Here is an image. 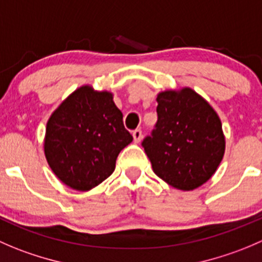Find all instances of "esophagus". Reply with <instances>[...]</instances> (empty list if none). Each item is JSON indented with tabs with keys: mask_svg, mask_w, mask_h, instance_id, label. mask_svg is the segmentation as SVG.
I'll return each mask as SVG.
<instances>
[{
	"mask_svg": "<svg viewBox=\"0 0 262 262\" xmlns=\"http://www.w3.org/2000/svg\"><path fill=\"white\" fill-rule=\"evenodd\" d=\"M133 138H134V142H136V143H139V142L142 141L141 129H136V130H133Z\"/></svg>",
	"mask_w": 262,
	"mask_h": 262,
	"instance_id": "obj_1",
	"label": "esophagus"
}]
</instances>
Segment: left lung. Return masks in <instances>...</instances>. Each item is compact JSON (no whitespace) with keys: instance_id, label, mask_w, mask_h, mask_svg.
<instances>
[{"instance_id":"left-lung-1","label":"left lung","mask_w":262,"mask_h":262,"mask_svg":"<svg viewBox=\"0 0 262 262\" xmlns=\"http://www.w3.org/2000/svg\"><path fill=\"white\" fill-rule=\"evenodd\" d=\"M157 123L142 142L154 172L180 190L207 182L225 152V137L216 111L192 88L157 95Z\"/></svg>"}]
</instances>
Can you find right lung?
Returning <instances> with one entry per match:
<instances>
[{
	"instance_id": "obj_1",
	"label": "right lung",
	"mask_w": 262,
	"mask_h": 262,
	"mask_svg": "<svg viewBox=\"0 0 262 262\" xmlns=\"http://www.w3.org/2000/svg\"><path fill=\"white\" fill-rule=\"evenodd\" d=\"M107 91L82 85L68 96L47 121L45 156L68 187L87 192L107 179L133 137Z\"/></svg>"
}]
</instances>
